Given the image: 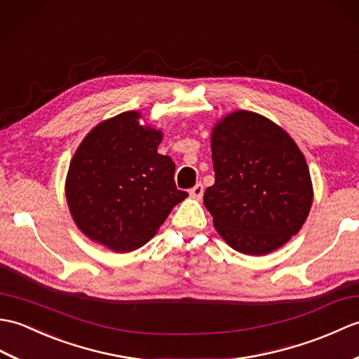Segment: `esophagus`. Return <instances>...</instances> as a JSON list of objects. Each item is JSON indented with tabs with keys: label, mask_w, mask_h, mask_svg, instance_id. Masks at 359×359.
Masks as SVG:
<instances>
[{
	"label": "esophagus",
	"mask_w": 359,
	"mask_h": 359,
	"mask_svg": "<svg viewBox=\"0 0 359 359\" xmlns=\"http://www.w3.org/2000/svg\"><path fill=\"white\" fill-rule=\"evenodd\" d=\"M203 194H204V186L201 184V182L200 184H196L194 189H190V196L196 198V200H201Z\"/></svg>",
	"instance_id": "1"
}]
</instances>
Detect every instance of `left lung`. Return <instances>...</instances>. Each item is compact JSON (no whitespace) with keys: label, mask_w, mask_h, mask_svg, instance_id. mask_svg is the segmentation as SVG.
Segmentation results:
<instances>
[{"label":"left lung","mask_w":359,"mask_h":359,"mask_svg":"<svg viewBox=\"0 0 359 359\" xmlns=\"http://www.w3.org/2000/svg\"><path fill=\"white\" fill-rule=\"evenodd\" d=\"M215 184L204 205L232 249L266 255L287 243L307 219L313 187L306 158L280 126L236 110L212 130Z\"/></svg>","instance_id":"left-lung-1"}]
</instances>
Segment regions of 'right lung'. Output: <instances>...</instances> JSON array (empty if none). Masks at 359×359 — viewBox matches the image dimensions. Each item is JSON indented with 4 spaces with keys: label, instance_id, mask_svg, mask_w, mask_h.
<instances>
[{
    "label": "right lung",
    "instance_id": "1",
    "mask_svg": "<svg viewBox=\"0 0 359 359\" xmlns=\"http://www.w3.org/2000/svg\"><path fill=\"white\" fill-rule=\"evenodd\" d=\"M123 112L95 126L72 158L66 196L75 224L92 241L115 252L144 245L178 203L175 163L159 155L161 130Z\"/></svg>",
    "mask_w": 359,
    "mask_h": 359
}]
</instances>
